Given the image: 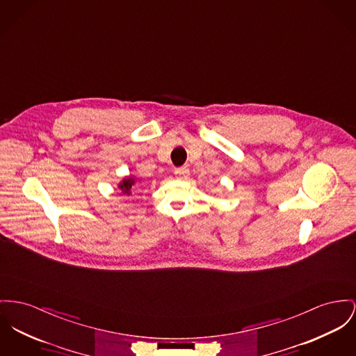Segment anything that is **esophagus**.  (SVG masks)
Returning <instances> with one entry per match:
<instances>
[{"instance_id":"1","label":"esophagus","mask_w":356,"mask_h":356,"mask_svg":"<svg viewBox=\"0 0 356 356\" xmlns=\"http://www.w3.org/2000/svg\"><path fill=\"white\" fill-rule=\"evenodd\" d=\"M175 175H177L178 178H181V179H186V178H189V168H186V167L178 168V170H175Z\"/></svg>"}]
</instances>
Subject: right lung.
<instances>
[{"mask_svg":"<svg viewBox=\"0 0 356 356\" xmlns=\"http://www.w3.org/2000/svg\"><path fill=\"white\" fill-rule=\"evenodd\" d=\"M136 182H138V179H136L135 177H132V175L125 177V178L120 182L119 189L121 190L124 194L131 195V193H132V186H134Z\"/></svg>","mask_w":356,"mask_h":356,"instance_id":"1","label":"right lung"}]
</instances>
